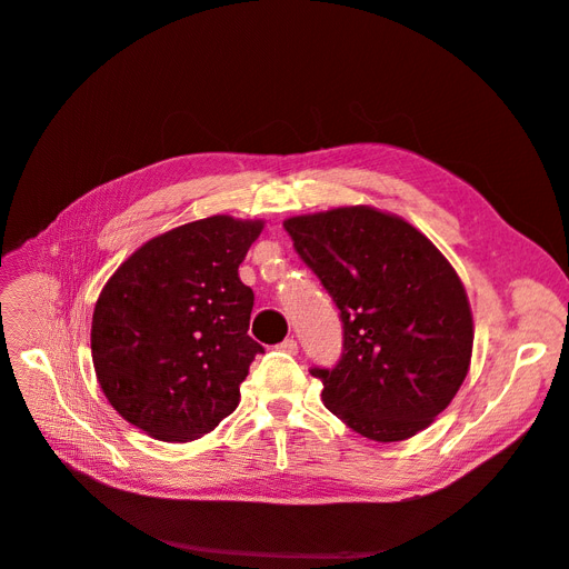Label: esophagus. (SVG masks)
I'll return each mask as SVG.
<instances>
[{
  "mask_svg": "<svg viewBox=\"0 0 569 569\" xmlns=\"http://www.w3.org/2000/svg\"><path fill=\"white\" fill-rule=\"evenodd\" d=\"M280 349H282L284 353H297V351H299V343H297L295 337H289V339H284V341L280 343Z\"/></svg>",
  "mask_w": 569,
  "mask_h": 569,
  "instance_id": "esophagus-1",
  "label": "esophagus"
}]
</instances>
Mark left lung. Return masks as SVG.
Wrapping results in <instances>:
<instances>
[{
  "label": "left lung",
  "mask_w": 569,
  "mask_h": 569,
  "mask_svg": "<svg viewBox=\"0 0 569 569\" xmlns=\"http://www.w3.org/2000/svg\"><path fill=\"white\" fill-rule=\"evenodd\" d=\"M282 226L341 311L339 366L311 370L322 403L372 441L416 437L470 370L475 322L456 268L416 226L375 206H337Z\"/></svg>",
  "instance_id": "obj_1"
}]
</instances>
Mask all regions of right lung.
I'll list each match as a JSON object with an SVG mask.
<instances>
[{
    "label": "right lung",
    "instance_id": "add662e5",
    "mask_svg": "<svg viewBox=\"0 0 569 569\" xmlns=\"http://www.w3.org/2000/svg\"><path fill=\"white\" fill-rule=\"evenodd\" d=\"M266 220L209 216L151 237L107 280L92 313L97 382L144 435L184 443L239 406L263 347L239 263Z\"/></svg>",
    "mask_w": 569,
    "mask_h": 569
}]
</instances>
